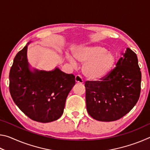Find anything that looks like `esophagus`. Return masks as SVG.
I'll return each mask as SVG.
<instances>
[{"mask_svg": "<svg viewBox=\"0 0 150 150\" xmlns=\"http://www.w3.org/2000/svg\"><path fill=\"white\" fill-rule=\"evenodd\" d=\"M75 81H76V83H83V79L80 75L75 76Z\"/></svg>", "mask_w": 150, "mask_h": 150, "instance_id": "34e87169", "label": "esophagus"}]
</instances>
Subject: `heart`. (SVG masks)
<instances>
[{
    "label": "heart",
    "instance_id": "1",
    "mask_svg": "<svg viewBox=\"0 0 150 150\" xmlns=\"http://www.w3.org/2000/svg\"><path fill=\"white\" fill-rule=\"evenodd\" d=\"M73 55L79 62L83 65V74L88 79L97 81L106 77L115 67L116 57L113 52L107 51L101 45L79 47L73 51ZM73 65H76L73 58L67 55Z\"/></svg>",
    "mask_w": 150,
    "mask_h": 150
}]
</instances>
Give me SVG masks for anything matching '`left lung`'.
Returning a JSON list of instances; mask_svg holds the SVG:
<instances>
[{
	"label": "left lung",
	"mask_w": 150,
	"mask_h": 150,
	"mask_svg": "<svg viewBox=\"0 0 150 150\" xmlns=\"http://www.w3.org/2000/svg\"><path fill=\"white\" fill-rule=\"evenodd\" d=\"M109 74L96 81H86V105L91 117L115 121L133 108L139 99L142 73L136 54L126 48Z\"/></svg>",
	"instance_id": "left-lung-1"
}]
</instances>
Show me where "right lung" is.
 I'll use <instances>...</instances> for the list:
<instances>
[{
    "label": "right lung",
    "mask_w": 150,
    "mask_h": 150,
    "mask_svg": "<svg viewBox=\"0 0 150 150\" xmlns=\"http://www.w3.org/2000/svg\"><path fill=\"white\" fill-rule=\"evenodd\" d=\"M28 44L15 56L9 74V89L14 103L27 116L42 123L63 115L66 98L75 84V76L56 67L46 71L31 70Z\"/></svg>",
    "instance_id": "right-lung-1"
}]
</instances>
